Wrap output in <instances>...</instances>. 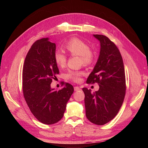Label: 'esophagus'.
<instances>
[{
  "label": "esophagus",
  "instance_id": "esophagus-1",
  "mask_svg": "<svg viewBox=\"0 0 148 148\" xmlns=\"http://www.w3.org/2000/svg\"><path fill=\"white\" fill-rule=\"evenodd\" d=\"M74 90H75V91H78L81 90V88L78 87V86H75V87H74Z\"/></svg>",
  "mask_w": 148,
  "mask_h": 148
}]
</instances>
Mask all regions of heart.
I'll return each instance as SVG.
<instances>
[{"instance_id": "obj_1", "label": "heart", "mask_w": 148, "mask_h": 148, "mask_svg": "<svg viewBox=\"0 0 148 148\" xmlns=\"http://www.w3.org/2000/svg\"><path fill=\"white\" fill-rule=\"evenodd\" d=\"M65 48L71 56H79L81 62L84 65H91L95 59V53L89 44L78 38H71L65 44ZM54 60L58 66H65L66 57L63 52L56 51L54 54ZM84 75L82 71H70L66 74L68 79L73 82H79L80 77Z\"/></svg>"}]
</instances>
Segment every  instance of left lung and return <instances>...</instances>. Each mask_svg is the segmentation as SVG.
<instances>
[{
  "label": "left lung",
  "instance_id": "left-lung-1",
  "mask_svg": "<svg viewBox=\"0 0 148 148\" xmlns=\"http://www.w3.org/2000/svg\"><path fill=\"white\" fill-rule=\"evenodd\" d=\"M100 41L99 58L86 80L97 83V91L83 88L87 119L92 123L102 125L110 122L122 106L126 92V80L122 56L117 47L106 36L94 34Z\"/></svg>",
  "mask_w": 148,
  "mask_h": 148
}]
</instances>
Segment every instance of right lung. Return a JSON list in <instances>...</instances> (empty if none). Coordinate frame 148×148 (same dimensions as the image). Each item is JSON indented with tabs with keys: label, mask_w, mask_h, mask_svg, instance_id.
<instances>
[{
	"label": "right lung",
	"mask_w": 148,
	"mask_h": 148,
	"mask_svg": "<svg viewBox=\"0 0 148 148\" xmlns=\"http://www.w3.org/2000/svg\"><path fill=\"white\" fill-rule=\"evenodd\" d=\"M56 46L42 38L36 41L26 56L22 72L23 92L31 113L40 122L52 125L63 117L74 88L68 83L59 91L51 84L59 70L54 60Z\"/></svg>",
	"instance_id": "add662e5"
}]
</instances>
